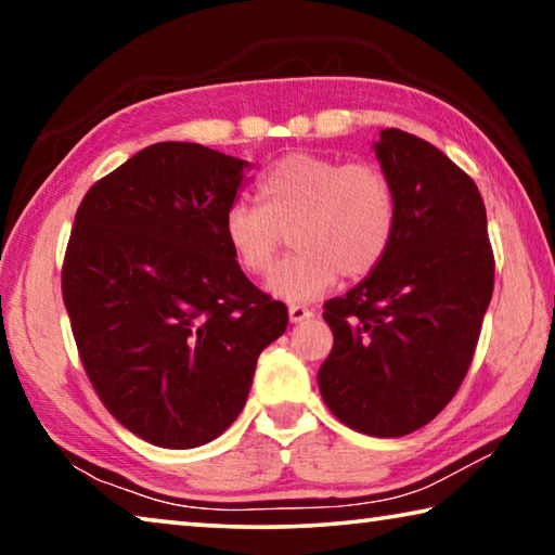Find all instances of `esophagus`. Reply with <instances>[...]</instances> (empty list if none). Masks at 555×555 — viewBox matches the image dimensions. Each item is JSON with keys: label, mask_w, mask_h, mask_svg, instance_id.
I'll list each match as a JSON object with an SVG mask.
<instances>
[{"label": "esophagus", "mask_w": 555, "mask_h": 555, "mask_svg": "<svg viewBox=\"0 0 555 555\" xmlns=\"http://www.w3.org/2000/svg\"><path fill=\"white\" fill-rule=\"evenodd\" d=\"M313 315V311L311 308H306V306H288V318H291V323H304V321H308V318Z\"/></svg>", "instance_id": "34e87169"}]
</instances>
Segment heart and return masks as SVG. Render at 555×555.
I'll use <instances>...</instances> for the list:
<instances>
[{
  "label": "heart",
  "instance_id": "heart-1",
  "mask_svg": "<svg viewBox=\"0 0 555 555\" xmlns=\"http://www.w3.org/2000/svg\"><path fill=\"white\" fill-rule=\"evenodd\" d=\"M259 205L234 201L222 218L224 242L251 276L274 267L286 232L298 249L271 271L267 288L288 304L362 279L382 264L397 232V191L377 164L323 154H288L257 181Z\"/></svg>",
  "mask_w": 555,
  "mask_h": 555
}]
</instances>
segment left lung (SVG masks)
<instances>
[{
    "instance_id": "1",
    "label": "left lung",
    "mask_w": 555,
    "mask_h": 555,
    "mask_svg": "<svg viewBox=\"0 0 555 555\" xmlns=\"http://www.w3.org/2000/svg\"><path fill=\"white\" fill-rule=\"evenodd\" d=\"M374 154L397 191L382 264L325 304L333 350L318 372L345 426L409 436L455 397L494 288L487 212L473 178L424 139L382 129Z\"/></svg>"
}]
</instances>
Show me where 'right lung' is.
Wrapping results in <instances>:
<instances>
[{"mask_svg": "<svg viewBox=\"0 0 555 555\" xmlns=\"http://www.w3.org/2000/svg\"><path fill=\"white\" fill-rule=\"evenodd\" d=\"M249 168L201 144H152L75 212L63 261L75 345L107 411L146 443L183 450L224 434L288 325L222 234Z\"/></svg>", "mask_w": 555, "mask_h": 555, "instance_id": "add662e5", "label": "right lung"}]
</instances>
